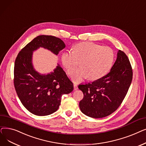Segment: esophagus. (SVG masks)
Wrapping results in <instances>:
<instances>
[{"label": "esophagus", "mask_w": 146, "mask_h": 146, "mask_svg": "<svg viewBox=\"0 0 146 146\" xmlns=\"http://www.w3.org/2000/svg\"><path fill=\"white\" fill-rule=\"evenodd\" d=\"M74 88L75 90H78V86L76 85V84H74Z\"/></svg>", "instance_id": "34e87169"}]
</instances>
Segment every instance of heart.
<instances>
[{"label":"heart","instance_id":"b5f03b06","mask_svg":"<svg viewBox=\"0 0 146 146\" xmlns=\"http://www.w3.org/2000/svg\"><path fill=\"white\" fill-rule=\"evenodd\" d=\"M115 53L109 47L92 42H81L76 45L74 51L62 54V62L68 74H71L81 62L82 67L74 72L71 78L75 82L86 78L94 80L106 75L112 67Z\"/></svg>","mask_w":146,"mask_h":146}]
</instances>
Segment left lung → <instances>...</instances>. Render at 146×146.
I'll return each instance as SVG.
<instances>
[{
	"label": "left lung",
	"mask_w": 146,
	"mask_h": 146,
	"mask_svg": "<svg viewBox=\"0 0 146 146\" xmlns=\"http://www.w3.org/2000/svg\"><path fill=\"white\" fill-rule=\"evenodd\" d=\"M132 79L129 60L126 54L119 50L115 64L107 75L91 83L78 86L84 94L79 103L81 111L93 118L112 114L124 99Z\"/></svg>",
	"instance_id": "left-lung-1"
}]
</instances>
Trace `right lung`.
<instances>
[{"label": "right lung", "instance_id": "obj_1", "mask_svg": "<svg viewBox=\"0 0 146 146\" xmlns=\"http://www.w3.org/2000/svg\"><path fill=\"white\" fill-rule=\"evenodd\" d=\"M43 47L58 55L65 47L61 39L41 35L19 52L14 66V86L23 106L34 115L46 116L58 109L63 94L70 93L73 83L58 64L53 72L41 74L34 68L33 53Z\"/></svg>", "mask_w": 146, "mask_h": 146}]
</instances>
